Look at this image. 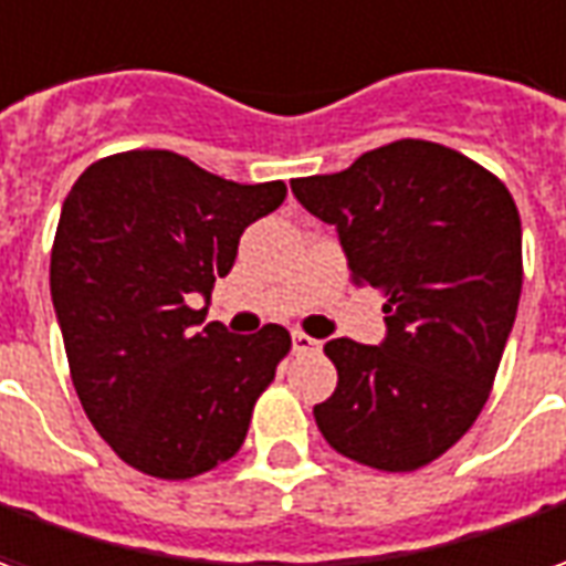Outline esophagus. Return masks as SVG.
<instances>
[{
  "instance_id": "34e87169",
  "label": "esophagus",
  "mask_w": 566,
  "mask_h": 566,
  "mask_svg": "<svg viewBox=\"0 0 566 566\" xmlns=\"http://www.w3.org/2000/svg\"><path fill=\"white\" fill-rule=\"evenodd\" d=\"M291 343H294L296 355H312V352L322 349V343H318V339L306 337L303 331H294V334H291Z\"/></svg>"
}]
</instances>
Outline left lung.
<instances>
[{
  "instance_id": "obj_1",
  "label": "left lung",
  "mask_w": 566,
  "mask_h": 566,
  "mask_svg": "<svg viewBox=\"0 0 566 566\" xmlns=\"http://www.w3.org/2000/svg\"><path fill=\"white\" fill-rule=\"evenodd\" d=\"M337 227L352 282L386 296V339H331L324 441L379 472H417L472 429L521 300V217L505 184L450 146L395 140L339 174L291 180Z\"/></svg>"
}]
</instances>
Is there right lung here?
<instances>
[{
    "label": "right lung",
    "mask_w": 566,
    "mask_h": 566,
    "mask_svg": "<svg viewBox=\"0 0 566 566\" xmlns=\"http://www.w3.org/2000/svg\"><path fill=\"white\" fill-rule=\"evenodd\" d=\"M284 196L282 180L244 187L168 149H132L88 165L63 199L51 300L70 377L91 426L137 472L187 481L244 444L291 334L199 327L208 306L196 303Z\"/></svg>",
    "instance_id": "obj_1"
}]
</instances>
